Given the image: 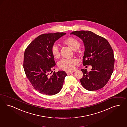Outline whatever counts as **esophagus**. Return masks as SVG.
I'll return each instance as SVG.
<instances>
[{
  "mask_svg": "<svg viewBox=\"0 0 127 127\" xmlns=\"http://www.w3.org/2000/svg\"><path fill=\"white\" fill-rule=\"evenodd\" d=\"M74 73V71H72V72H66V74L68 75H69L70 74H72V73Z\"/></svg>",
  "mask_w": 127,
  "mask_h": 127,
  "instance_id": "34e87169",
  "label": "esophagus"
}]
</instances>
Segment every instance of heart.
I'll return each mask as SVG.
<instances>
[{"label": "heart", "instance_id": "obj_1", "mask_svg": "<svg viewBox=\"0 0 127 127\" xmlns=\"http://www.w3.org/2000/svg\"><path fill=\"white\" fill-rule=\"evenodd\" d=\"M63 43L71 48L74 51H76L80 46V42L79 40L74 37H69L63 41ZM51 53L53 56L56 59L60 57V51L57 45L54 44L51 48ZM77 61L75 59H63L59 63V67L62 70L71 71L74 70L75 65L77 63Z\"/></svg>", "mask_w": 127, "mask_h": 127}]
</instances>
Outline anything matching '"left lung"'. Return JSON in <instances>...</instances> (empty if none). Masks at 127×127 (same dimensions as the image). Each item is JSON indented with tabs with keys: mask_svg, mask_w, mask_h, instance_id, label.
<instances>
[{
	"mask_svg": "<svg viewBox=\"0 0 127 127\" xmlns=\"http://www.w3.org/2000/svg\"><path fill=\"white\" fill-rule=\"evenodd\" d=\"M70 34L76 35L83 41V65L92 66L89 72L86 69H81L83 73V77L80 80L81 84L89 91L104 87L113 74L114 64V53L109 42L90 31H76Z\"/></svg>",
	"mask_w": 127,
	"mask_h": 127,
	"instance_id": "8db88e82",
	"label": "left lung"
}]
</instances>
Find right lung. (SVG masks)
<instances>
[{"mask_svg": "<svg viewBox=\"0 0 127 127\" xmlns=\"http://www.w3.org/2000/svg\"><path fill=\"white\" fill-rule=\"evenodd\" d=\"M65 33L40 35L29 45L24 54L23 68L27 77L40 93L54 95L61 91L67 74L63 71L52 69L56 64L51 53L55 42Z\"/></svg>", "mask_w": 127, "mask_h": 127, "instance_id": "1", "label": "right lung"}]
</instances>
